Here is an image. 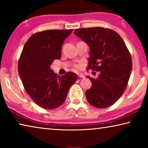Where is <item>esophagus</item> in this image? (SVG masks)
<instances>
[{
  "mask_svg": "<svg viewBox=\"0 0 148 148\" xmlns=\"http://www.w3.org/2000/svg\"><path fill=\"white\" fill-rule=\"evenodd\" d=\"M78 76L80 77V78H84V77H85L82 74H78Z\"/></svg>",
  "mask_w": 148,
  "mask_h": 148,
  "instance_id": "esophagus-1",
  "label": "esophagus"
}]
</instances>
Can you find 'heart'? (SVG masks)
<instances>
[{"instance_id": "heart-1", "label": "heart", "mask_w": 148, "mask_h": 148, "mask_svg": "<svg viewBox=\"0 0 148 148\" xmlns=\"http://www.w3.org/2000/svg\"><path fill=\"white\" fill-rule=\"evenodd\" d=\"M74 68L77 70H80L82 68V65H81V64H76L74 65Z\"/></svg>"}]
</instances>
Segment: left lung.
I'll return each mask as SVG.
<instances>
[{
	"mask_svg": "<svg viewBox=\"0 0 148 148\" xmlns=\"http://www.w3.org/2000/svg\"><path fill=\"white\" fill-rule=\"evenodd\" d=\"M74 33L90 47L86 70L100 72L97 78L86 76L92 85L85 93L87 101L99 109L113 105L127 86L132 70V56L125 43L111 29L82 28Z\"/></svg>",
	"mask_w": 148,
	"mask_h": 148,
	"instance_id": "obj_1",
	"label": "left lung"
}]
</instances>
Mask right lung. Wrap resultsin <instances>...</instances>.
Listing matches in <instances>:
<instances>
[{
  "label": "right lung",
  "instance_id": "obj_1",
  "mask_svg": "<svg viewBox=\"0 0 148 148\" xmlns=\"http://www.w3.org/2000/svg\"><path fill=\"white\" fill-rule=\"evenodd\" d=\"M73 29H51L33 34L26 41L18 62V72L25 90L37 105L54 109L66 101L68 90L78 79L68 72L62 76L50 65L61 58L64 40Z\"/></svg>",
  "mask_w": 148,
  "mask_h": 148
}]
</instances>
